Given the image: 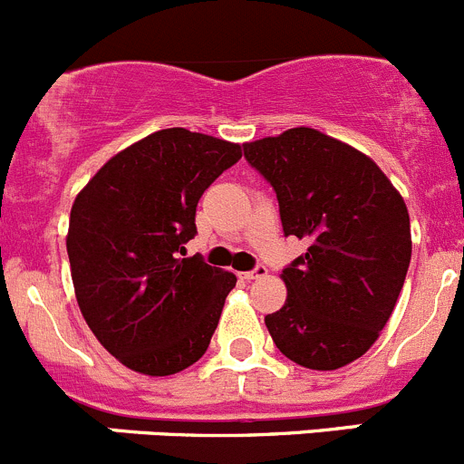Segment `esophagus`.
<instances>
[{"mask_svg": "<svg viewBox=\"0 0 464 464\" xmlns=\"http://www.w3.org/2000/svg\"><path fill=\"white\" fill-rule=\"evenodd\" d=\"M265 276H267V267H265V265H256L251 272L242 274V278H246V281H256V278H265Z\"/></svg>", "mask_w": 464, "mask_h": 464, "instance_id": "esophagus-1", "label": "esophagus"}]
</instances>
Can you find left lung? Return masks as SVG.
Segmentation results:
<instances>
[{
	"instance_id": "1",
	"label": "left lung",
	"mask_w": 464,
	"mask_h": 464,
	"mask_svg": "<svg viewBox=\"0 0 464 464\" xmlns=\"http://www.w3.org/2000/svg\"><path fill=\"white\" fill-rule=\"evenodd\" d=\"M274 188L283 233L308 240L283 269L287 299L265 324L278 352L308 370L349 365L379 340L411 265V218L379 165L317 129L246 142Z\"/></svg>"
}]
</instances>
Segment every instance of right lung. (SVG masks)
I'll return each instance as SVG.
<instances>
[{"mask_svg":"<svg viewBox=\"0 0 464 464\" xmlns=\"http://www.w3.org/2000/svg\"><path fill=\"white\" fill-rule=\"evenodd\" d=\"M240 159L236 142L163 129L112 156L76 195L67 228L76 301L129 370L177 374L208 349L237 278L183 256L201 195Z\"/></svg>","mask_w":464,"mask_h":464,"instance_id":"obj_1","label":"right lung"}]
</instances>
